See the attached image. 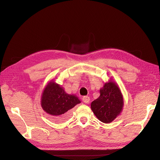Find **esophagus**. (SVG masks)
<instances>
[{
  "instance_id": "obj_1",
  "label": "esophagus",
  "mask_w": 160,
  "mask_h": 160,
  "mask_svg": "<svg viewBox=\"0 0 160 160\" xmlns=\"http://www.w3.org/2000/svg\"><path fill=\"white\" fill-rule=\"evenodd\" d=\"M82 100H83V102H84L85 103H89L90 98L88 96H85L82 98Z\"/></svg>"
}]
</instances>
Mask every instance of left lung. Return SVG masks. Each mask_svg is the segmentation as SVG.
Returning <instances> with one entry per match:
<instances>
[{"mask_svg":"<svg viewBox=\"0 0 160 160\" xmlns=\"http://www.w3.org/2000/svg\"><path fill=\"white\" fill-rule=\"evenodd\" d=\"M123 105V97L118 85L110 80L100 89V96L91 102V108L99 121L110 123L121 113Z\"/></svg>","mask_w":160,"mask_h":160,"instance_id":"8db88e82","label":"left lung"}]
</instances>
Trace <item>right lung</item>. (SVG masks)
<instances>
[{
	"instance_id": "right-lung-1",
	"label": "right lung",
	"mask_w": 160,
	"mask_h": 160,
	"mask_svg": "<svg viewBox=\"0 0 160 160\" xmlns=\"http://www.w3.org/2000/svg\"><path fill=\"white\" fill-rule=\"evenodd\" d=\"M78 98L69 95L60 85L50 81L42 93L41 105L56 122H63L69 118L70 110L80 103Z\"/></svg>"
}]
</instances>
